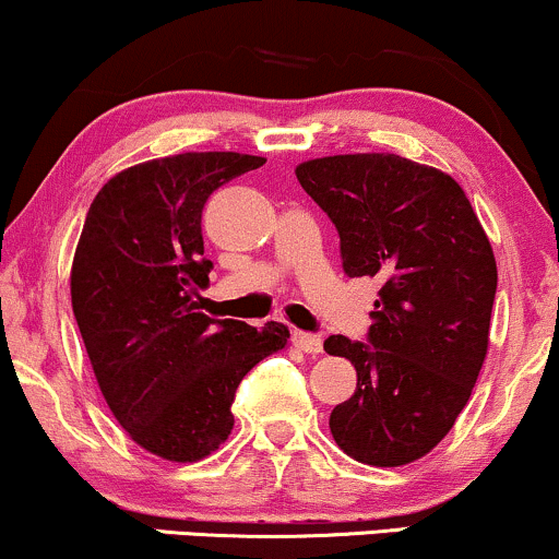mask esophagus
Masks as SVG:
<instances>
[{
  "mask_svg": "<svg viewBox=\"0 0 559 559\" xmlns=\"http://www.w3.org/2000/svg\"><path fill=\"white\" fill-rule=\"evenodd\" d=\"M294 346L301 348V352H307V354H320L322 352V338L318 333L297 331V333H294Z\"/></svg>",
  "mask_w": 559,
  "mask_h": 559,
  "instance_id": "34e87169",
  "label": "esophagus"
}]
</instances>
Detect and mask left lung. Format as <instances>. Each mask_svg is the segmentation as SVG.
I'll list each match as a JSON object with an SVG mask.
<instances>
[{
  "instance_id": "8db88e82",
  "label": "left lung",
  "mask_w": 559,
  "mask_h": 559,
  "mask_svg": "<svg viewBox=\"0 0 559 559\" xmlns=\"http://www.w3.org/2000/svg\"><path fill=\"white\" fill-rule=\"evenodd\" d=\"M297 179L333 221L348 278L380 281L367 341L325 338L328 354L356 367L331 432L359 463H412L450 432L479 378L492 247L459 181L395 153L314 158Z\"/></svg>"
}]
</instances>
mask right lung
Returning <instances> with one entry per match:
<instances>
[{
    "label": "right lung",
    "mask_w": 559,
    "mask_h": 559,
    "mask_svg": "<svg viewBox=\"0 0 559 559\" xmlns=\"http://www.w3.org/2000/svg\"><path fill=\"white\" fill-rule=\"evenodd\" d=\"M262 164L241 153L145 160L106 181L85 215L72 312L111 414L166 461L213 453L234 429L241 378L288 341L284 322L252 328L200 312L213 271L203 207Z\"/></svg>",
    "instance_id": "right-lung-1"
}]
</instances>
